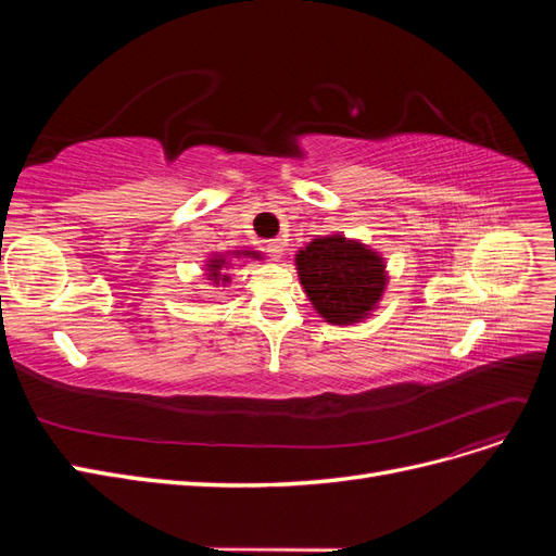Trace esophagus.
<instances>
[{
	"label": "esophagus",
	"instance_id": "obj_1",
	"mask_svg": "<svg viewBox=\"0 0 556 556\" xmlns=\"http://www.w3.org/2000/svg\"><path fill=\"white\" fill-rule=\"evenodd\" d=\"M264 250H266V252H268V255H271L274 260H280V255H282V241H280V239H274V241H266Z\"/></svg>",
	"mask_w": 556,
	"mask_h": 556
}]
</instances>
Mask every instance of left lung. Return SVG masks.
<instances>
[{
  "label": "left lung",
  "instance_id": "8db88e82",
  "mask_svg": "<svg viewBox=\"0 0 556 556\" xmlns=\"http://www.w3.org/2000/svg\"><path fill=\"white\" fill-rule=\"evenodd\" d=\"M301 285L315 311L327 323H357L371 311L384 290V264L362 243L343 237L315 239L299 250Z\"/></svg>",
  "mask_w": 556,
  "mask_h": 556
}]
</instances>
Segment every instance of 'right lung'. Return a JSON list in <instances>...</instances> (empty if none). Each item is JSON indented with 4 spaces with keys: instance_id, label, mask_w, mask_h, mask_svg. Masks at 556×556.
Masks as SVG:
<instances>
[{
    "instance_id": "1",
    "label": "right lung",
    "mask_w": 556,
    "mask_h": 556,
    "mask_svg": "<svg viewBox=\"0 0 556 556\" xmlns=\"http://www.w3.org/2000/svg\"><path fill=\"white\" fill-rule=\"evenodd\" d=\"M243 255H257V252H243ZM225 264V260H211V271H213V278H217V268H220Z\"/></svg>"
}]
</instances>
